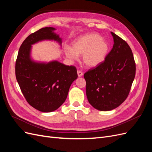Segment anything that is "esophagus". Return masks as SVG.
<instances>
[{
    "mask_svg": "<svg viewBox=\"0 0 152 152\" xmlns=\"http://www.w3.org/2000/svg\"><path fill=\"white\" fill-rule=\"evenodd\" d=\"M77 74H78V76L80 77L83 75V73H82L80 70H77Z\"/></svg>",
    "mask_w": 152,
    "mask_h": 152,
    "instance_id": "obj_1",
    "label": "esophagus"
}]
</instances>
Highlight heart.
<instances>
[{"label": "heart", "mask_w": 152, "mask_h": 152, "mask_svg": "<svg viewBox=\"0 0 152 152\" xmlns=\"http://www.w3.org/2000/svg\"><path fill=\"white\" fill-rule=\"evenodd\" d=\"M72 45L73 48H65L66 56L72 60H75L78 55H82V61L89 68H94L102 64L110 50L108 42L97 34L82 35L73 41Z\"/></svg>", "instance_id": "1"}]
</instances>
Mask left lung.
<instances>
[{"instance_id":"8db88e82","label":"left lung","mask_w":152,"mask_h":152,"mask_svg":"<svg viewBox=\"0 0 152 152\" xmlns=\"http://www.w3.org/2000/svg\"><path fill=\"white\" fill-rule=\"evenodd\" d=\"M113 46L105 60L84 75L89 103L100 111L120 106L129 93L136 74V64L129 45L111 32Z\"/></svg>"}]
</instances>
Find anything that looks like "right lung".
Segmentation results:
<instances>
[{
    "label": "right lung",
    "instance_id": "obj_1",
    "mask_svg": "<svg viewBox=\"0 0 152 152\" xmlns=\"http://www.w3.org/2000/svg\"><path fill=\"white\" fill-rule=\"evenodd\" d=\"M53 27H45L27 37L18 51L16 77L23 94L32 107L42 112H51L65 102L72 82L78 77L74 66L58 61L37 62L30 56L31 45L40 41L55 40L61 45V39Z\"/></svg>",
    "mask_w": 152,
    "mask_h": 152
}]
</instances>
